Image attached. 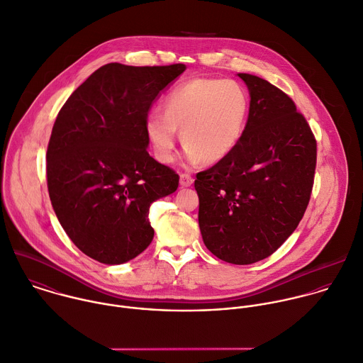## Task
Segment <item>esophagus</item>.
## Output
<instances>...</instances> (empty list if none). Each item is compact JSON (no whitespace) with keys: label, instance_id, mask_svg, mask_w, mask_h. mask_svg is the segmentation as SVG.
Returning <instances> with one entry per match:
<instances>
[{"label":"esophagus","instance_id":"obj_1","mask_svg":"<svg viewBox=\"0 0 363 363\" xmlns=\"http://www.w3.org/2000/svg\"><path fill=\"white\" fill-rule=\"evenodd\" d=\"M179 182H181L182 186H191V185L194 184V178H192L191 174L182 172V174L179 175Z\"/></svg>","mask_w":363,"mask_h":363}]
</instances>
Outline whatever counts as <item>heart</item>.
Returning a JSON list of instances; mask_svg holds the SVG:
<instances>
[{"instance_id":"obj_1","label":"heart","mask_w":363,"mask_h":363,"mask_svg":"<svg viewBox=\"0 0 363 363\" xmlns=\"http://www.w3.org/2000/svg\"><path fill=\"white\" fill-rule=\"evenodd\" d=\"M162 106L164 113H150L145 123L157 158L162 162L174 160L177 130H181L189 161L216 162L238 145L249 99L233 80L192 79L172 89Z\"/></svg>"}]
</instances>
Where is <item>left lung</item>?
Wrapping results in <instances>:
<instances>
[{
    "label": "left lung",
    "mask_w": 363,
    "mask_h": 363,
    "mask_svg": "<svg viewBox=\"0 0 363 363\" xmlns=\"http://www.w3.org/2000/svg\"><path fill=\"white\" fill-rule=\"evenodd\" d=\"M250 91L249 118L230 154L196 174L199 228L220 260L252 264L272 256L308 206L317 140L293 99L267 80L239 73Z\"/></svg>",
    "instance_id": "1"
}]
</instances>
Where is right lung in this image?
Listing matches in <instances>:
<instances>
[{"mask_svg":"<svg viewBox=\"0 0 363 363\" xmlns=\"http://www.w3.org/2000/svg\"><path fill=\"white\" fill-rule=\"evenodd\" d=\"M184 63H107L57 113L46 151L53 211L86 256L121 264L154 238L150 206L177 191L179 175L147 151L148 110Z\"/></svg>","mask_w":363,"mask_h":363,"instance_id":"1","label":"right lung"}]
</instances>
